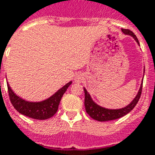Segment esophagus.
Instances as JSON below:
<instances>
[{"label": "esophagus", "mask_w": 155, "mask_h": 155, "mask_svg": "<svg viewBox=\"0 0 155 155\" xmlns=\"http://www.w3.org/2000/svg\"><path fill=\"white\" fill-rule=\"evenodd\" d=\"M84 77L81 74H76L75 76V83H80L83 80Z\"/></svg>", "instance_id": "obj_1"}]
</instances>
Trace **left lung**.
Returning <instances> with one entry per match:
<instances>
[{"mask_svg": "<svg viewBox=\"0 0 155 155\" xmlns=\"http://www.w3.org/2000/svg\"><path fill=\"white\" fill-rule=\"evenodd\" d=\"M121 31L125 35H129L133 36L134 40L137 41V43L140 45L137 36L132 31L128 30V29H123V28L121 29ZM144 73H145V68H144ZM142 84H143V81L141 82L137 94L133 98V101H131L127 106L123 107V108H120V109H108V108H105V107L99 106L98 104H97L92 99L90 94L88 91L86 90V88H84V106H85L86 112L88 113V115L92 119L97 120V121H101V122L117 120V119H120L121 117L124 116L135 107L137 103L139 101L140 94H141V90H142Z\"/></svg>", "mask_w": 155, "mask_h": 155, "instance_id": "obj_1", "label": "left lung"}]
</instances>
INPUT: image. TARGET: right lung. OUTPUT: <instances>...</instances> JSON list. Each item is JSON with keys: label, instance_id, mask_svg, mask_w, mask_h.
I'll list each match as a JSON object with an SVG mask.
<instances>
[{"label": "right lung", "instance_id": "add662e5", "mask_svg": "<svg viewBox=\"0 0 155 155\" xmlns=\"http://www.w3.org/2000/svg\"><path fill=\"white\" fill-rule=\"evenodd\" d=\"M71 84L72 81H70L62 88L57 91L54 95L41 101H26L15 94V92L10 88L8 82H7V87H8L10 101L14 107L17 110V111L31 119L43 120L49 119L56 114L63 94Z\"/></svg>", "mask_w": 155, "mask_h": 155}]
</instances>
